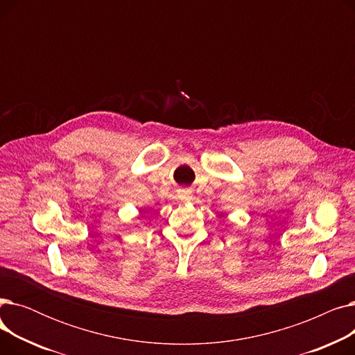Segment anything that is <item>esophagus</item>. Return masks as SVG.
I'll return each instance as SVG.
<instances>
[{
    "instance_id": "obj_1",
    "label": "esophagus",
    "mask_w": 355,
    "mask_h": 355,
    "mask_svg": "<svg viewBox=\"0 0 355 355\" xmlns=\"http://www.w3.org/2000/svg\"><path fill=\"white\" fill-rule=\"evenodd\" d=\"M182 194H184V198H189V197H190V196H189V194H190L189 191H184Z\"/></svg>"
}]
</instances>
